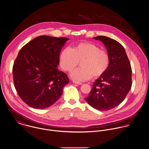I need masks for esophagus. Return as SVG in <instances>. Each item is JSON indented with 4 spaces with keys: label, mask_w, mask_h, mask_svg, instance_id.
I'll use <instances>...</instances> for the list:
<instances>
[{
    "label": "esophagus",
    "mask_w": 149,
    "mask_h": 149,
    "mask_svg": "<svg viewBox=\"0 0 149 149\" xmlns=\"http://www.w3.org/2000/svg\"><path fill=\"white\" fill-rule=\"evenodd\" d=\"M72 82H73L74 83H75V84H82V83L77 82V81H73Z\"/></svg>",
    "instance_id": "obj_1"
}]
</instances>
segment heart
Listing matches in <instances>:
<instances>
[{
	"label": "heart",
	"instance_id": "1",
	"mask_svg": "<svg viewBox=\"0 0 149 149\" xmlns=\"http://www.w3.org/2000/svg\"><path fill=\"white\" fill-rule=\"evenodd\" d=\"M59 61L62 69L68 72L71 71L81 61V67L71 74V77L77 81H87L93 76L100 77L106 71L110 63L107 51L89 42L79 43L72 49H64L60 54Z\"/></svg>",
	"mask_w": 149,
	"mask_h": 149
}]
</instances>
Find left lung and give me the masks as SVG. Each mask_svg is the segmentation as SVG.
Returning <instances> with one entry per match:
<instances>
[{
    "label": "left lung",
    "instance_id": "1",
    "mask_svg": "<svg viewBox=\"0 0 149 149\" xmlns=\"http://www.w3.org/2000/svg\"><path fill=\"white\" fill-rule=\"evenodd\" d=\"M105 46L110 58L106 71L93 85L86 102L99 111L111 110L125 99L132 85V70L123 47L105 36L94 37Z\"/></svg>",
    "mask_w": 149,
    "mask_h": 149
}]
</instances>
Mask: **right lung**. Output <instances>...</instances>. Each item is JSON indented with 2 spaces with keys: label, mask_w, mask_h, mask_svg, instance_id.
<instances>
[{
  "label": "right lung",
  "mask_w": 149,
  "mask_h": 149,
  "mask_svg": "<svg viewBox=\"0 0 149 149\" xmlns=\"http://www.w3.org/2000/svg\"><path fill=\"white\" fill-rule=\"evenodd\" d=\"M68 40L42 35L19 52L13 68L14 83L19 96L29 106L43 109L62 95L69 79L57 67L60 52Z\"/></svg>",
  "instance_id": "1"
}]
</instances>
